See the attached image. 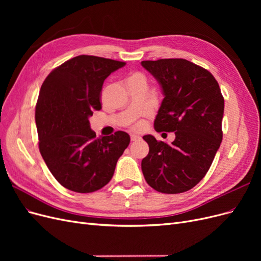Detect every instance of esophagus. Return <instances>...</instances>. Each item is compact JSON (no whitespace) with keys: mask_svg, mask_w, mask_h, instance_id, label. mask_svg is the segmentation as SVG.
I'll return each instance as SVG.
<instances>
[{"mask_svg":"<svg viewBox=\"0 0 261 261\" xmlns=\"http://www.w3.org/2000/svg\"><path fill=\"white\" fill-rule=\"evenodd\" d=\"M139 139H140V137L137 136V135H135V134H133V135H130V140H132V141H137V140H139Z\"/></svg>","mask_w":261,"mask_h":261,"instance_id":"obj_1","label":"esophagus"}]
</instances>
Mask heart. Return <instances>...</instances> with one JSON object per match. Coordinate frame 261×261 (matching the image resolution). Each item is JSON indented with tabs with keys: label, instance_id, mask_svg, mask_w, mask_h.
Returning <instances> with one entry per match:
<instances>
[{
	"label": "heart",
	"instance_id": "b5f03b06",
	"mask_svg": "<svg viewBox=\"0 0 261 261\" xmlns=\"http://www.w3.org/2000/svg\"><path fill=\"white\" fill-rule=\"evenodd\" d=\"M129 80H137V81L145 82V77H144L143 75H141V74L136 73V74H133L132 76H129L128 81H129ZM141 127H143V123H141V122H138L137 124L134 125V128H135V129H140Z\"/></svg>",
	"mask_w": 261,
	"mask_h": 261
}]
</instances>
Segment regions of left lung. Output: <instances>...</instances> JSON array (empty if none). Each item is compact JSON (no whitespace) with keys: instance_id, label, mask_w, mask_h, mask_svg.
I'll return each mask as SVG.
<instances>
[{"instance_id":"obj_1","label":"left lung","mask_w":261,"mask_h":261,"mask_svg":"<svg viewBox=\"0 0 261 261\" xmlns=\"http://www.w3.org/2000/svg\"><path fill=\"white\" fill-rule=\"evenodd\" d=\"M141 65L160 84L164 96L154 129L175 134L170 145L152 135L143 137L149 153L141 170L156 192H187L206 175L222 141L223 96L209 70L187 60L143 61Z\"/></svg>"}]
</instances>
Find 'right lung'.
<instances>
[{"label":"right lung","instance_id":"right-lung-1","mask_svg":"<svg viewBox=\"0 0 261 261\" xmlns=\"http://www.w3.org/2000/svg\"><path fill=\"white\" fill-rule=\"evenodd\" d=\"M125 62L78 55L45 78L36 106L39 150L52 175L65 188L92 193L111 180L129 135L96 137L89 117L101 109L106 78Z\"/></svg>","mask_w":261,"mask_h":261}]
</instances>
